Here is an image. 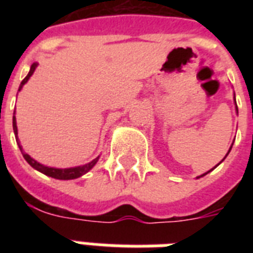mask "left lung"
I'll use <instances>...</instances> for the list:
<instances>
[{
	"label": "left lung",
	"mask_w": 253,
	"mask_h": 253,
	"mask_svg": "<svg viewBox=\"0 0 253 253\" xmlns=\"http://www.w3.org/2000/svg\"><path fill=\"white\" fill-rule=\"evenodd\" d=\"M235 103H236V101H235ZM236 109H238V106H236ZM230 150H231V148H230ZM228 152H230V151H228ZM228 155V154H227ZM227 155H226V156H227ZM209 172H210V170H209ZM208 172V173H209ZM205 174H206V173H205ZM205 174H202V176H205Z\"/></svg>",
	"instance_id": "1"
}]
</instances>
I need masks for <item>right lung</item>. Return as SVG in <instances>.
<instances>
[{
	"label": "right lung",
	"instance_id": "1",
	"mask_svg": "<svg viewBox=\"0 0 253 253\" xmlns=\"http://www.w3.org/2000/svg\"><path fill=\"white\" fill-rule=\"evenodd\" d=\"M37 63H34L33 65H31V68H30V72L29 75L22 80L21 83V86H19V89H21L23 85L27 83V80H29L30 77H31V75L34 73V71H35V68H37ZM13 130H14V134H15V139H18V130H17V123H15V117H13ZM18 146H19V142H18ZM22 151V147H19ZM22 155H23V158H25V160L27 163H29L30 166L33 167V168H35L37 170H39V172L44 173L45 176H49L52 177V178H57V180H73V178H77V177H81L83 174H85L86 172H89L93 167L95 166V163L98 162V158H95L94 160H91L90 163H87V164H85V166H81V167H75V168H65V169H59V168H49V167H44L42 166V164H39V163L37 162V160H34L30 155H27L26 152H22Z\"/></svg>",
	"mask_w": 253,
	"mask_h": 253
}]
</instances>
